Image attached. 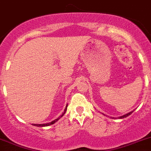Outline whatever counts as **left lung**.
<instances>
[{
    "label": "left lung",
    "instance_id": "left-lung-1",
    "mask_svg": "<svg viewBox=\"0 0 151 151\" xmlns=\"http://www.w3.org/2000/svg\"><path fill=\"white\" fill-rule=\"evenodd\" d=\"M132 113H133V111H132V112H130V113H128V114H127L124 115V116H121V117H120V118H124V117H127V116H128L129 115H130V114H132Z\"/></svg>",
    "mask_w": 151,
    "mask_h": 151
}]
</instances>
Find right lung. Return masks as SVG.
Wrapping results in <instances>:
<instances>
[{
	"mask_svg": "<svg viewBox=\"0 0 151 151\" xmlns=\"http://www.w3.org/2000/svg\"><path fill=\"white\" fill-rule=\"evenodd\" d=\"M67 107H68V105H67V107H66L65 110H64V112H63V114H62L61 116H59V117H58V119H56V120H54V121H51V122L48 123V124H35V126H37V127H47V126H50V125H51V124H54V123L57 122V121H58V120H59V119H60V117H61V116H63V115H64V114H65L66 111H67Z\"/></svg>",
	"mask_w": 151,
	"mask_h": 151,
	"instance_id": "1",
	"label": "right lung"
}]
</instances>
